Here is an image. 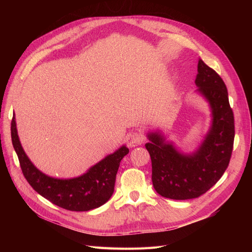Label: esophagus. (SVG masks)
Wrapping results in <instances>:
<instances>
[{"label": "esophagus", "instance_id": "34e87169", "mask_svg": "<svg viewBox=\"0 0 252 252\" xmlns=\"http://www.w3.org/2000/svg\"><path fill=\"white\" fill-rule=\"evenodd\" d=\"M145 140H146V136L141 131H133L129 135V144H130V146H138V145L144 143Z\"/></svg>", "mask_w": 252, "mask_h": 252}]
</instances>
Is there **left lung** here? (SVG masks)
Returning a JSON list of instances; mask_svg holds the SVG:
<instances>
[{
    "instance_id": "left-lung-1",
    "label": "left lung",
    "mask_w": 252,
    "mask_h": 252,
    "mask_svg": "<svg viewBox=\"0 0 252 252\" xmlns=\"http://www.w3.org/2000/svg\"><path fill=\"white\" fill-rule=\"evenodd\" d=\"M196 86L212 110V126L200 148L182 155L161 134L149 133L145 145L151 158L152 184L167 199L190 200L206 193L222 178L230 162L234 141V116L227 87L202 60L197 64Z\"/></svg>"
}]
</instances>
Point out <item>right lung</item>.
I'll use <instances>...</instances> for the list:
<instances>
[{
  "mask_svg": "<svg viewBox=\"0 0 252 252\" xmlns=\"http://www.w3.org/2000/svg\"><path fill=\"white\" fill-rule=\"evenodd\" d=\"M14 119L13 116L11 121L13 148L18 155L23 175L37 193L59 207L70 211L94 209L110 199L120 162L129 152L127 147H121L114 154L107 156L79 178L53 179L37 170L29 161L21 146Z\"/></svg>",
  "mask_w": 252,
  "mask_h": 252,
  "instance_id": "obj_1",
  "label": "right lung"
}]
</instances>
